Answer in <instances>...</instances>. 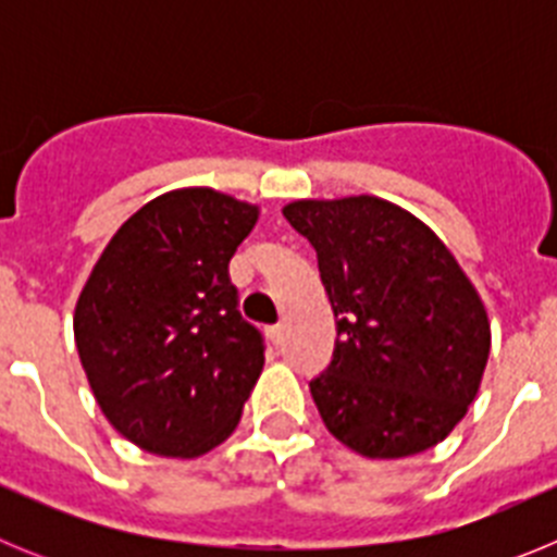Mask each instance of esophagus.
I'll return each mask as SVG.
<instances>
[{"instance_id": "34e87169", "label": "esophagus", "mask_w": 557, "mask_h": 557, "mask_svg": "<svg viewBox=\"0 0 557 557\" xmlns=\"http://www.w3.org/2000/svg\"><path fill=\"white\" fill-rule=\"evenodd\" d=\"M268 334H270V339H273L275 346H278V343L284 339V326H282V323H278V326H270Z\"/></svg>"}]
</instances>
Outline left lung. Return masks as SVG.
I'll list each match as a JSON object with an SVG mask.
<instances>
[{
	"label": "left lung",
	"mask_w": 557,
	"mask_h": 557,
	"mask_svg": "<svg viewBox=\"0 0 557 557\" xmlns=\"http://www.w3.org/2000/svg\"><path fill=\"white\" fill-rule=\"evenodd\" d=\"M284 218L307 236L337 339L309 382L326 430L371 460L441 444L469 412L491 351L485 304L451 250L391 200H293Z\"/></svg>",
	"instance_id": "left-lung-1"
}]
</instances>
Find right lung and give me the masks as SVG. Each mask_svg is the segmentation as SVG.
<instances>
[{
    "label": "right lung",
    "instance_id": "1",
    "mask_svg": "<svg viewBox=\"0 0 557 557\" xmlns=\"http://www.w3.org/2000/svg\"><path fill=\"white\" fill-rule=\"evenodd\" d=\"M259 206L172 189L111 236L75 307V343L102 416L139 449L200 457L239 424L264 366L228 262Z\"/></svg>",
    "mask_w": 557,
    "mask_h": 557
}]
</instances>
